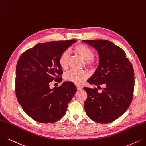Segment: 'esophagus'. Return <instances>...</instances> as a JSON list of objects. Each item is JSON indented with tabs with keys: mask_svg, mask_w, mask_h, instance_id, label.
I'll return each instance as SVG.
<instances>
[{
	"mask_svg": "<svg viewBox=\"0 0 146 146\" xmlns=\"http://www.w3.org/2000/svg\"><path fill=\"white\" fill-rule=\"evenodd\" d=\"M76 87L78 90H81V89H82V86L79 85V84H76Z\"/></svg>",
	"mask_w": 146,
	"mask_h": 146,
	"instance_id": "34e87169",
	"label": "esophagus"
}]
</instances>
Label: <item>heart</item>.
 <instances>
[{"mask_svg":"<svg viewBox=\"0 0 146 146\" xmlns=\"http://www.w3.org/2000/svg\"><path fill=\"white\" fill-rule=\"evenodd\" d=\"M75 53L79 55L83 59L86 60V65L90 68L94 67L95 65V60L93 59L94 53L89 47L83 44H79L75 45L74 48ZM69 53L67 51H63L60 54L59 63L62 69L66 70L68 67ZM89 74L86 71H75L71 70L68 71L65 75V79L70 82L75 84H81L88 77Z\"/></svg>","mask_w":146,"mask_h":146,"instance_id":"b5f03b06","label":"heart"}]
</instances>
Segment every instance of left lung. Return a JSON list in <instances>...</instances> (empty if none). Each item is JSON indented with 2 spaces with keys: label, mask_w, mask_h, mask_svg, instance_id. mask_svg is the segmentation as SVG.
<instances>
[{
  "label": "left lung",
  "mask_w": 146,
  "mask_h": 146,
  "mask_svg": "<svg viewBox=\"0 0 146 146\" xmlns=\"http://www.w3.org/2000/svg\"><path fill=\"white\" fill-rule=\"evenodd\" d=\"M83 42L97 50L100 59L96 71L87 81L98 86V89L106 84L101 93L96 88L83 87L87 94L84 103L86 113L98 123H111L126 112L132 101L135 83L133 66L125 52L112 42L104 39Z\"/></svg>",
  "instance_id": "8db88e82"
}]
</instances>
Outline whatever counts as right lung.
I'll return each mask as SVG.
<instances>
[{"mask_svg":"<svg viewBox=\"0 0 146 146\" xmlns=\"http://www.w3.org/2000/svg\"><path fill=\"white\" fill-rule=\"evenodd\" d=\"M76 40L39 43L25 51L17 62L15 94L24 111L39 123H54L66 113L77 89L70 81L51 89L49 83L62 80L60 54Z\"/></svg>","mask_w":146,"mask_h":146,"instance_id":"add662e5","label":"right lung"}]
</instances>
